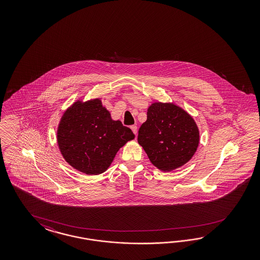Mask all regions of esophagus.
<instances>
[{
	"mask_svg": "<svg viewBox=\"0 0 260 260\" xmlns=\"http://www.w3.org/2000/svg\"><path fill=\"white\" fill-rule=\"evenodd\" d=\"M131 128H132V131L134 132V134L136 135L137 134V126H135V125H133V126H131Z\"/></svg>",
	"mask_w": 260,
	"mask_h": 260,
	"instance_id": "esophagus-1",
	"label": "esophagus"
}]
</instances>
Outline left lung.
Returning <instances> with one entry per match:
<instances>
[{
  "instance_id": "obj_1",
  "label": "left lung",
  "mask_w": 260,
  "mask_h": 260,
  "mask_svg": "<svg viewBox=\"0 0 260 260\" xmlns=\"http://www.w3.org/2000/svg\"><path fill=\"white\" fill-rule=\"evenodd\" d=\"M138 143L151 164L171 172L189 162L199 144V129L186 110L173 103H152L147 121L138 132Z\"/></svg>"
}]
</instances>
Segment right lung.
Instances as JSON below:
<instances>
[{
	"instance_id": "right-lung-1",
	"label": "right lung",
	"mask_w": 260,
	"mask_h": 260,
	"mask_svg": "<svg viewBox=\"0 0 260 260\" xmlns=\"http://www.w3.org/2000/svg\"><path fill=\"white\" fill-rule=\"evenodd\" d=\"M134 134L121 121L112 120L99 98L78 100L63 112L57 143L63 159L81 173L106 172L118 151Z\"/></svg>"
}]
</instances>
